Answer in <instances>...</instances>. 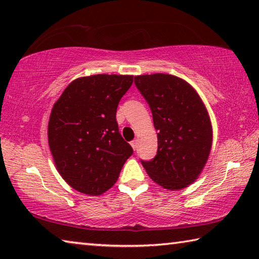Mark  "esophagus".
I'll return each mask as SVG.
<instances>
[{"label": "esophagus", "mask_w": 259, "mask_h": 259, "mask_svg": "<svg viewBox=\"0 0 259 259\" xmlns=\"http://www.w3.org/2000/svg\"><path fill=\"white\" fill-rule=\"evenodd\" d=\"M130 144H131V146H133L134 150H136V148H137V145H138V140L135 139V140H133V142H131Z\"/></svg>", "instance_id": "obj_1"}]
</instances>
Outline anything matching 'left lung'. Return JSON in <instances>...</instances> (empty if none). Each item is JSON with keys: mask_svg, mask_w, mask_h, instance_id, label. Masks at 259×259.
Wrapping results in <instances>:
<instances>
[{"mask_svg": "<svg viewBox=\"0 0 259 259\" xmlns=\"http://www.w3.org/2000/svg\"><path fill=\"white\" fill-rule=\"evenodd\" d=\"M150 105L157 130V152L142 160L148 176L165 190H182L195 181L208 160L212 128L207 109L186 81L169 74L135 76Z\"/></svg>", "mask_w": 259, "mask_h": 259, "instance_id": "8db88e82", "label": "left lung"}]
</instances>
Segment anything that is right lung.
I'll list each match as a JSON object with an SVG mask.
<instances>
[{"instance_id": "obj_1", "label": "right lung", "mask_w": 259, "mask_h": 259, "mask_svg": "<svg viewBox=\"0 0 259 259\" xmlns=\"http://www.w3.org/2000/svg\"><path fill=\"white\" fill-rule=\"evenodd\" d=\"M133 75L98 74L69 83L52 107L48 139L60 176L74 190L100 195L119 178L133 147L116 122Z\"/></svg>"}]
</instances>
